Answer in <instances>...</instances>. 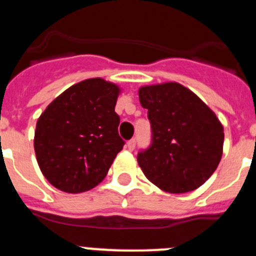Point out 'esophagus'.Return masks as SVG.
Listing matches in <instances>:
<instances>
[{
    "label": "esophagus",
    "instance_id": "1",
    "mask_svg": "<svg viewBox=\"0 0 256 256\" xmlns=\"http://www.w3.org/2000/svg\"><path fill=\"white\" fill-rule=\"evenodd\" d=\"M126 148H128V150L130 151H133L134 150V148H136V141L134 140H130V141L126 142Z\"/></svg>",
    "mask_w": 256,
    "mask_h": 256
}]
</instances>
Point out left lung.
<instances>
[{"label": "left lung", "instance_id": "left-lung-1", "mask_svg": "<svg viewBox=\"0 0 256 256\" xmlns=\"http://www.w3.org/2000/svg\"><path fill=\"white\" fill-rule=\"evenodd\" d=\"M152 142L137 156L150 182L169 194L194 191L210 178L223 154V126L212 108L176 82L144 86Z\"/></svg>", "mask_w": 256, "mask_h": 256}]
</instances>
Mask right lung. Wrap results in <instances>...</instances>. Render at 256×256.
<instances>
[{"label": "right lung", "instance_id": "right-lung-1", "mask_svg": "<svg viewBox=\"0 0 256 256\" xmlns=\"http://www.w3.org/2000/svg\"><path fill=\"white\" fill-rule=\"evenodd\" d=\"M120 87L102 78L86 79L58 96L38 118L34 151L52 186L68 194L102 182L124 141L115 112Z\"/></svg>", "mask_w": 256, "mask_h": 256}]
</instances>
